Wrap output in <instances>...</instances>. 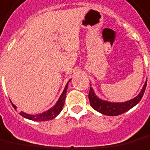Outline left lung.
<instances>
[{
	"mask_svg": "<svg viewBox=\"0 0 150 150\" xmlns=\"http://www.w3.org/2000/svg\"><path fill=\"white\" fill-rule=\"evenodd\" d=\"M146 85H147V81L145 82L143 88L141 89V93H139L137 97L132 100H127L126 102H122V103H113V102L100 100L95 95L93 88H90L89 93H88L90 105L95 110L100 112L102 115H108V116H116V115H122L140 102V100H141V98L144 95Z\"/></svg>",
	"mask_w": 150,
	"mask_h": 150,
	"instance_id": "8db88e82",
	"label": "left lung"
}]
</instances>
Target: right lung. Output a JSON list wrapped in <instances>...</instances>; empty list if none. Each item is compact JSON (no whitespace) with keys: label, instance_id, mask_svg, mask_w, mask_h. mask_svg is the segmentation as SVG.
Wrapping results in <instances>:
<instances>
[{"label":"right lung","instance_id":"obj_1","mask_svg":"<svg viewBox=\"0 0 150 150\" xmlns=\"http://www.w3.org/2000/svg\"><path fill=\"white\" fill-rule=\"evenodd\" d=\"M70 81H68V83ZM68 83H67V85L65 87L64 90H63V92L62 93L61 97H59V99L57 100L56 105L53 108H51L50 110L44 112L42 114H39V115H28V114H26V113H24L23 111H21L19 113V115H22L23 117L26 118V119H30V120H34V121H40V122H41V121H48V120H50V119H54L62 110V108H63V105H64L65 103V98H66V94H67V90ZM12 105H13V107L14 109H16V106L13 103H12Z\"/></svg>","mask_w":150,"mask_h":150}]
</instances>
